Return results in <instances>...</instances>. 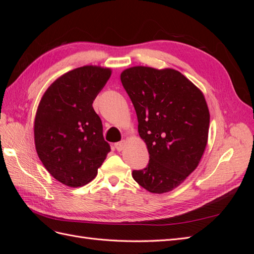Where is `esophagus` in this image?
I'll return each mask as SVG.
<instances>
[{
    "label": "esophagus",
    "mask_w": 254,
    "mask_h": 254,
    "mask_svg": "<svg viewBox=\"0 0 254 254\" xmlns=\"http://www.w3.org/2000/svg\"><path fill=\"white\" fill-rule=\"evenodd\" d=\"M125 146H126V141H121L119 143H115V148H117V150L119 151H122L124 149Z\"/></svg>",
    "instance_id": "1"
}]
</instances>
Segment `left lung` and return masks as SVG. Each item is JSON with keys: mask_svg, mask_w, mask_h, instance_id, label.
I'll use <instances>...</instances> for the list:
<instances>
[{"mask_svg": "<svg viewBox=\"0 0 254 254\" xmlns=\"http://www.w3.org/2000/svg\"><path fill=\"white\" fill-rule=\"evenodd\" d=\"M121 81L133 104L149 162L133 179L150 193L173 190L193 173L207 143L210 112L201 90L174 68L137 65Z\"/></svg>", "mask_w": 254, "mask_h": 254, "instance_id": "left-lung-1", "label": "left lung"}]
</instances>
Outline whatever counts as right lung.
Wrapping results in <instances>:
<instances>
[{
    "label": "right lung",
    "instance_id": "right-lung-1",
    "mask_svg": "<svg viewBox=\"0 0 254 254\" xmlns=\"http://www.w3.org/2000/svg\"><path fill=\"white\" fill-rule=\"evenodd\" d=\"M111 68L84 65L58 77L44 92L34 124L38 157L66 187L93 180L110 145L92 104L111 76Z\"/></svg>",
    "mask_w": 254,
    "mask_h": 254
}]
</instances>
